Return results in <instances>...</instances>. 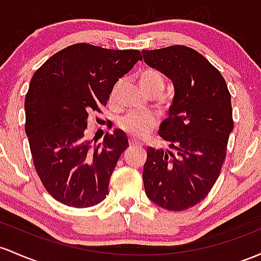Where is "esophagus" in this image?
I'll use <instances>...</instances> for the list:
<instances>
[{"label":"esophagus","mask_w":261,"mask_h":261,"mask_svg":"<svg viewBox=\"0 0 261 261\" xmlns=\"http://www.w3.org/2000/svg\"><path fill=\"white\" fill-rule=\"evenodd\" d=\"M128 144H130V146H136V145H140V142L136 141V140L130 139V140H128Z\"/></svg>","instance_id":"1"}]
</instances>
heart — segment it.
Listing matches in <instances>:
<instances>
[{
  "mask_svg": "<svg viewBox=\"0 0 261 261\" xmlns=\"http://www.w3.org/2000/svg\"><path fill=\"white\" fill-rule=\"evenodd\" d=\"M140 84L148 95H161L165 90V78L161 73L157 70L147 69L144 70L139 75ZM117 85L111 91V99L116 96ZM157 126L156 117L150 114H136L130 113L124 117H121L119 121V127L125 131L127 135L134 139H145L151 131L154 130Z\"/></svg>",
  "mask_w": 261,
  "mask_h": 261,
  "instance_id": "obj_1",
  "label": "heart"
}]
</instances>
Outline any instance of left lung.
Instances as JSON below:
<instances>
[{
    "label": "left lung",
    "instance_id": "1",
    "mask_svg": "<svg viewBox=\"0 0 261 261\" xmlns=\"http://www.w3.org/2000/svg\"><path fill=\"white\" fill-rule=\"evenodd\" d=\"M146 64L172 80L174 98L159 135L168 150L147 148V197L167 211H186L218 179L233 130L230 93L220 71L186 45L142 50Z\"/></svg>",
    "mask_w": 261,
    "mask_h": 261
}]
</instances>
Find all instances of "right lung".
<instances>
[{
  "mask_svg": "<svg viewBox=\"0 0 261 261\" xmlns=\"http://www.w3.org/2000/svg\"><path fill=\"white\" fill-rule=\"evenodd\" d=\"M142 61L137 49H105L76 43L53 54L31 79L24 130L33 165L48 193L74 208L107 198L117 160L128 147L116 130L93 144L85 137L89 113H101L114 85Z\"/></svg>",
  "mask_w": 261,
  "mask_h": 261,
  "instance_id": "obj_1",
  "label": "right lung"
}]
</instances>
